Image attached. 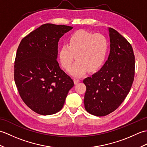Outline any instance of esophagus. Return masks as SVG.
I'll list each match as a JSON object with an SVG mask.
<instances>
[{"label": "esophagus", "instance_id": "1", "mask_svg": "<svg viewBox=\"0 0 147 147\" xmlns=\"http://www.w3.org/2000/svg\"><path fill=\"white\" fill-rule=\"evenodd\" d=\"M80 82V80L78 79V78H74V84H77L78 83H79Z\"/></svg>", "mask_w": 147, "mask_h": 147}]
</instances>
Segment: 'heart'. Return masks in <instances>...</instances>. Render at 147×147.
Here are the masks:
<instances>
[{
	"label": "heart",
	"instance_id": "heart-1",
	"mask_svg": "<svg viewBox=\"0 0 147 147\" xmlns=\"http://www.w3.org/2000/svg\"><path fill=\"white\" fill-rule=\"evenodd\" d=\"M108 49V40L102 34L80 30L71 35L67 44L61 47L59 60L62 66L68 70L75 55L76 61L69 73L71 75L81 76L88 69L90 72L97 70L104 62Z\"/></svg>",
	"mask_w": 147,
	"mask_h": 147
}]
</instances>
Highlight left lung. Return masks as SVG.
Segmentation results:
<instances>
[{
	"label": "left lung",
	"mask_w": 147,
	"mask_h": 147,
	"mask_svg": "<svg viewBox=\"0 0 147 147\" xmlns=\"http://www.w3.org/2000/svg\"><path fill=\"white\" fill-rule=\"evenodd\" d=\"M110 53L98 72L83 80L86 86L84 104L96 116L114 111L128 94L135 76V55L128 41L116 30L109 28Z\"/></svg>",
	"instance_id": "left-lung-1"
}]
</instances>
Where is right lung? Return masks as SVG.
Segmentation results:
<instances>
[{
  "mask_svg": "<svg viewBox=\"0 0 147 147\" xmlns=\"http://www.w3.org/2000/svg\"><path fill=\"white\" fill-rule=\"evenodd\" d=\"M72 26L44 24L22 39L14 77L20 95L34 112L47 115L61 110L73 80L57 61L58 42Z\"/></svg>",
  "mask_w": 147,
  "mask_h": 147,
  "instance_id": "right-lung-1",
  "label": "right lung"
}]
</instances>
